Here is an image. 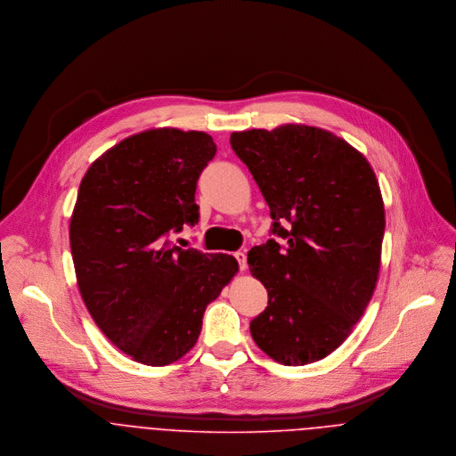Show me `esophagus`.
<instances>
[{
	"mask_svg": "<svg viewBox=\"0 0 456 456\" xmlns=\"http://www.w3.org/2000/svg\"><path fill=\"white\" fill-rule=\"evenodd\" d=\"M233 256H235V260L239 261V268L244 272V270L248 268V260H246V255L239 251V253H235Z\"/></svg>",
	"mask_w": 456,
	"mask_h": 456,
	"instance_id": "esophagus-1",
	"label": "esophagus"
}]
</instances>
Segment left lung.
I'll list each match as a JSON object with an SVG mask.
<instances>
[{
  "label": "left lung",
  "instance_id": "1",
  "mask_svg": "<svg viewBox=\"0 0 456 456\" xmlns=\"http://www.w3.org/2000/svg\"><path fill=\"white\" fill-rule=\"evenodd\" d=\"M232 149L248 165L273 219L248 263L268 291L251 322L263 353L307 365L335 351L376 289L385 205L365 156L330 131L284 125L235 131Z\"/></svg>",
  "mask_w": 456,
  "mask_h": 456
}]
</instances>
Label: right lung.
Masks as SVG:
<instances>
[{
    "label": "right lung",
    "instance_id": "obj_1",
    "mask_svg": "<svg viewBox=\"0 0 456 456\" xmlns=\"http://www.w3.org/2000/svg\"><path fill=\"white\" fill-rule=\"evenodd\" d=\"M216 151L203 131H142L103 152L80 183L69 219L78 291L98 328L138 363L183 358L207 305L239 272L230 255L168 242L198 223L196 181Z\"/></svg>",
    "mask_w": 456,
    "mask_h": 456
}]
</instances>
